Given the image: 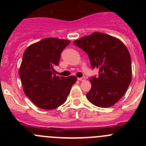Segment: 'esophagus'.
<instances>
[{"instance_id":"34e87169","label":"esophagus","mask_w":146,"mask_h":146,"mask_svg":"<svg viewBox=\"0 0 146 146\" xmlns=\"http://www.w3.org/2000/svg\"><path fill=\"white\" fill-rule=\"evenodd\" d=\"M79 81H84L85 80V77H80V78H78Z\"/></svg>"}]
</instances>
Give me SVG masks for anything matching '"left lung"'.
Instances as JSON below:
<instances>
[{"label": "left lung", "mask_w": 146, "mask_h": 146, "mask_svg": "<svg viewBox=\"0 0 146 146\" xmlns=\"http://www.w3.org/2000/svg\"><path fill=\"white\" fill-rule=\"evenodd\" d=\"M87 54L92 69H99L91 77L88 100L100 108H109L123 96L132 79L131 58L127 47L115 37L95 32L74 42Z\"/></svg>", "instance_id": "8db88e82"}]
</instances>
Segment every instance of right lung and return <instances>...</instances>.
Returning <instances> with one entry per match:
<instances>
[{
    "label": "right lung",
    "instance_id": "right-lung-1",
    "mask_svg": "<svg viewBox=\"0 0 146 146\" xmlns=\"http://www.w3.org/2000/svg\"><path fill=\"white\" fill-rule=\"evenodd\" d=\"M69 40L46 38L25 50L19 69L25 95L34 105L44 110H53L65 102L75 76L59 77L54 66L59 64L62 50Z\"/></svg>",
    "mask_w": 146,
    "mask_h": 146
}]
</instances>
